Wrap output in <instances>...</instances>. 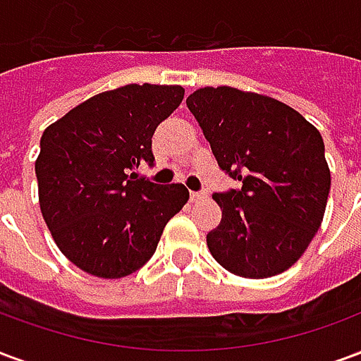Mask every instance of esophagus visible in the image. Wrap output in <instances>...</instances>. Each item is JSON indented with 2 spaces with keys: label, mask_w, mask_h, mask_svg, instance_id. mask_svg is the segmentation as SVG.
I'll return each mask as SVG.
<instances>
[{
  "label": "esophagus",
  "mask_w": 361,
  "mask_h": 361,
  "mask_svg": "<svg viewBox=\"0 0 361 361\" xmlns=\"http://www.w3.org/2000/svg\"><path fill=\"white\" fill-rule=\"evenodd\" d=\"M189 199L195 203V201H201V199H204V193H201V191H191V193H189Z\"/></svg>",
  "instance_id": "obj_1"
}]
</instances>
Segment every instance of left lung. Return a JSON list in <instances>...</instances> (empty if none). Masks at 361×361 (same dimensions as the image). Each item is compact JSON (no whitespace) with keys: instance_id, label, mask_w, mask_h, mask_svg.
<instances>
[{"instance_id":"1","label":"left lung","mask_w":361,"mask_h":361,"mask_svg":"<svg viewBox=\"0 0 361 361\" xmlns=\"http://www.w3.org/2000/svg\"><path fill=\"white\" fill-rule=\"evenodd\" d=\"M189 111L240 189L214 193L222 220L207 234L212 257L243 279H269L302 257L325 214V142L294 108L232 87H204Z\"/></svg>"}]
</instances>
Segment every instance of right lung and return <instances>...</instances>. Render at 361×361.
I'll list each match as a JSON object with an SVG mask.
<instances>
[{
	"label": "right lung",
	"instance_id": "1",
	"mask_svg": "<svg viewBox=\"0 0 361 361\" xmlns=\"http://www.w3.org/2000/svg\"><path fill=\"white\" fill-rule=\"evenodd\" d=\"M178 85H126L92 96L40 139V211L59 251L81 271L121 279L157 251L164 226L188 203L181 183L137 180L154 162L152 135L183 100Z\"/></svg>",
	"mask_w": 361,
	"mask_h": 361
}]
</instances>
